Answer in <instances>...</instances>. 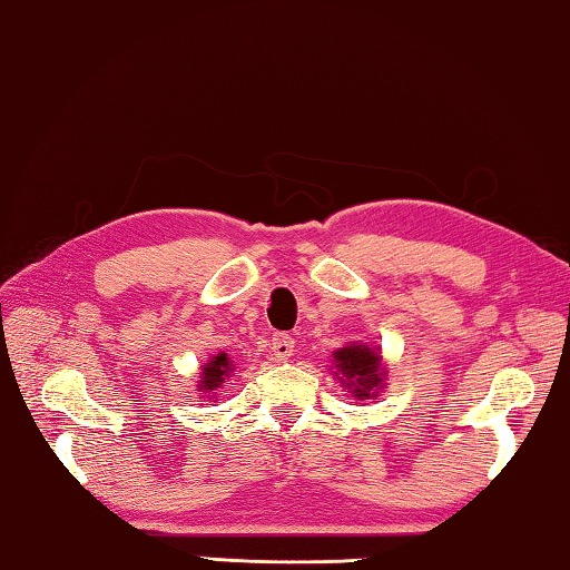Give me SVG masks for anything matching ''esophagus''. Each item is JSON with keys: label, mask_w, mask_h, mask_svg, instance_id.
Listing matches in <instances>:
<instances>
[{"label": "esophagus", "mask_w": 570, "mask_h": 570, "mask_svg": "<svg viewBox=\"0 0 570 570\" xmlns=\"http://www.w3.org/2000/svg\"><path fill=\"white\" fill-rule=\"evenodd\" d=\"M295 353V341L287 333H275L273 337V355L277 361H287Z\"/></svg>", "instance_id": "esophagus-1"}]
</instances>
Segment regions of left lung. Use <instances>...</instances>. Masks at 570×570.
Here are the masks:
<instances>
[{
  "label": "left lung",
  "mask_w": 570,
  "mask_h": 570,
  "mask_svg": "<svg viewBox=\"0 0 570 570\" xmlns=\"http://www.w3.org/2000/svg\"><path fill=\"white\" fill-rule=\"evenodd\" d=\"M335 371L341 375L347 393H353L357 401H371L375 393L383 387L385 367L383 357L365 343L345 345L333 353Z\"/></svg>",
  "instance_id": "1"
}]
</instances>
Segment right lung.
Here are the masks:
<instances>
[{
  "label": "right lung",
  "instance_id": "right-lung-1",
  "mask_svg": "<svg viewBox=\"0 0 570 570\" xmlns=\"http://www.w3.org/2000/svg\"><path fill=\"white\" fill-rule=\"evenodd\" d=\"M229 373H233V363H229V357L225 353L215 355L213 361H207L203 365V377H199V383H197L199 393L217 391V387L227 381Z\"/></svg>",
  "mask_w": 570,
  "mask_h": 570
}]
</instances>
